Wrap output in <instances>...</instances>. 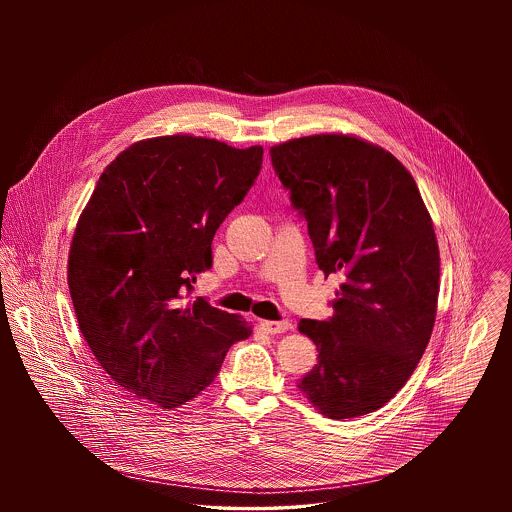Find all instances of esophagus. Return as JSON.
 Masks as SVG:
<instances>
[{
    "mask_svg": "<svg viewBox=\"0 0 512 512\" xmlns=\"http://www.w3.org/2000/svg\"><path fill=\"white\" fill-rule=\"evenodd\" d=\"M259 326H261V330H265L267 334H284L286 330H290L292 324H290L288 320H278V322H274V320H261Z\"/></svg>",
    "mask_w": 512,
    "mask_h": 512,
    "instance_id": "esophagus-1",
    "label": "esophagus"
}]
</instances>
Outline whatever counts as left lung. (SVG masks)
Listing matches in <instances>:
<instances>
[{
    "label": "left lung",
    "mask_w": 512,
    "mask_h": 512,
    "mask_svg": "<svg viewBox=\"0 0 512 512\" xmlns=\"http://www.w3.org/2000/svg\"><path fill=\"white\" fill-rule=\"evenodd\" d=\"M272 167L307 220L317 265L343 284L328 320L301 318L318 365L297 388L328 418L374 413L405 386L436 322L439 249L411 172L353 136L270 147Z\"/></svg>",
    "instance_id": "8db88e82"
}]
</instances>
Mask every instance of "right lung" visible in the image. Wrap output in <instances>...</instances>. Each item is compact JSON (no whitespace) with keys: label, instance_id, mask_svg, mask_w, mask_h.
Returning <instances> with one entry per match:
<instances>
[{"label":"right lung","instance_id":"1","mask_svg":"<svg viewBox=\"0 0 512 512\" xmlns=\"http://www.w3.org/2000/svg\"><path fill=\"white\" fill-rule=\"evenodd\" d=\"M261 165V146L176 134L124 149L99 176L74 230L69 290L84 340L130 397L176 409L249 338L238 315L186 299Z\"/></svg>","mask_w":512,"mask_h":512}]
</instances>
